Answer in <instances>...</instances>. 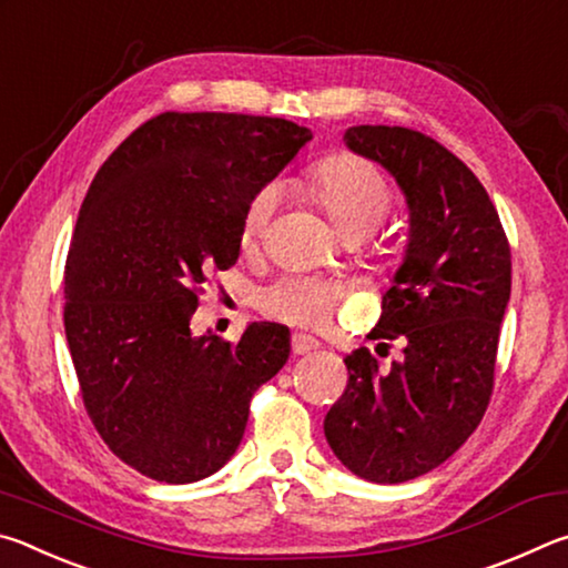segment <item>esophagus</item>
I'll return each instance as SVG.
<instances>
[{
  "mask_svg": "<svg viewBox=\"0 0 568 568\" xmlns=\"http://www.w3.org/2000/svg\"><path fill=\"white\" fill-rule=\"evenodd\" d=\"M318 348V343H315L313 338H305V335H293L291 338V351L293 355H305Z\"/></svg>",
  "mask_w": 568,
  "mask_h": 568,
  "instance_id": "1",
  "label": "esophagus"
}]
</instances>
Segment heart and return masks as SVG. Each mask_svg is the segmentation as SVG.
<instances>
[{
  "mask_svg": "<svg viewBox=\"0 0 568 568\" xmlns=\"http://www.w3.org/2000/svg\"><path fill=\"white\" fill-rule=\"evenodd\" d=\"M307 185L323 213L348 240H363L386 223L393 210V192L376 162L355 152H333L307 172ZM281 205V190L267 182L247 200L240 220V245L253 247L265 235ZM345 285L318 275L291 273L257 291L255 303L271 318L325 328L345 301Z\"/></svg>",
  "mask_w": 568,
  "mask_h": 568,
  "instance_id": "heart-1",
  "label": "heart"
}]
</instances>
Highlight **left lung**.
<instances>
[{
    "mask_svg": "<svg viewBox=\"0 0 568 568\" xmlns=\"http://www.w3.org/2000/svg\"><path fill=\"white\" fill-rule=\"evenodd\" d=\"M348 148L393 172L410 207V243L371 341L403 343L383 371L345 355L348 386L325 416L333 454L355 476L403 484L466 444L494 393L511 247L478 178L418 130L358 124Z\"/></svg>",
    "mask_w": 568,
    "mask_h": 568,
    "instance_id": "1",
    "label": "left lung"
}]
</instances>
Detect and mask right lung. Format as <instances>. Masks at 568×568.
<instances>
[{"label": "right lung", "mask_w": 568, "mask_h": 568, "mask_svg": "<svg viewBox=\"0 0 568 568\" xmlns=\"http://www.w3.org/2000/svg\"><path fill=\"white\" fill-rule=\"evenodd\" d=\"M311 130L237 112H162L104 160L64 265V333L84 410L122 464L192 484L225 464L250 400L291 355L287 328L192 338L210 271L240 255L247 200Z\"/></svg>", "instance_id": "add662e5"}]
</instances>
